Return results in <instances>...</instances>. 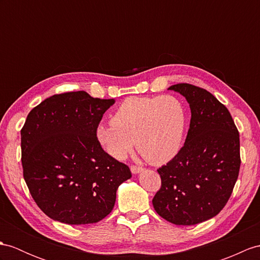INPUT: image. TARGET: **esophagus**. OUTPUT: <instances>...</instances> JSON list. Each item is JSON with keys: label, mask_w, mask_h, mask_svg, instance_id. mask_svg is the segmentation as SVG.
Returning <instances> with one entry per match:
<instances>
[{"label": "esophagus", "mask_w": 260, "mask_h": 260, "mask_svg": "<svg viewBox=\"0 0 260 260\" xmlns=\"http://www.w3.org/2000/svg\"><path fill=\"white\" fill-rule=\"evenodd\" d=\"M130 170H131V172L134 173V174H138V173L142 172V171H143V168H141V167H138V166H131Z\"/></svg>", "instance_id": "esophagus-1"}]
</instances>
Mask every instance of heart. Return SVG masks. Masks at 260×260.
Wrapping results in <instances>:
<instances>
[{"label":"heart","instance_id":"heart-1","mask_svg":"<svg viewBox=\"0 0 260 260\" xmlns=\"http://www.w3.org/2000/svg\"><path fill=\"white\" fill-rule=\"evenodd\" d=\"M186 121L185 106L178 97H129L112 113L110 124L97 126L96 138L115 159H124L137 142L145 160L161 166L181 151Z\"/></svg>","mask_w":260,"mask_h":260}]
</instances>
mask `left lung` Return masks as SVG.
I'll list each match as a JSON object with an SVG mask.
<instances>
[{"label":"left lung","mask_w":260,"mask_h":260,"mask_svg":"<svg viewBox=\"0 0 260 260\" xmlns=\"http://www.w3.org/2000/svg\"><path fill=\"white\" fill-rule=\"evenodd\" d=\"M169 89L185 97L192 116L181 151L157 170L161 187L152 203L170 223L195 225L216 216L231 198L240 168L239 134L210 91L191 84Z\"/></svg>","instance_id":"left-lung-1"}]
</instances>
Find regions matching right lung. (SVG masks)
<instances>
[{
	"label": "right lung",
	"instance_id": "1",
	"mask_svg": "<svg viewBox=\"0 0 260 260\" xmlns=\"http://www.w3.org/2000/svg\"><path fill=\"white\" fill-rule=\"evenodd\" d=\"M115 99L64 92L30 110L21 130L23 176L48 217L69 225L92 224L110 214L128 166L101 148L96 129Z\"/></svg>",
	"mask_w": 260,
	"mask_h": 260
}]
</instances>
